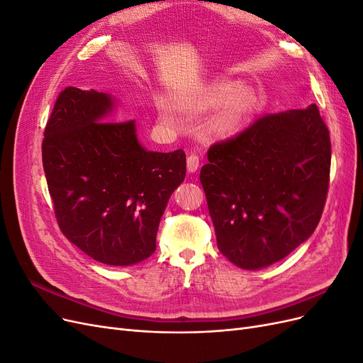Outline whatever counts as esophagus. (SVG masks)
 Instances as JSON below:
<instances>
[{"label": "esophagus", "instance_id": "obj_1", "mask_svg": "<svg viewBox=\"0 0 363 363\" xmlns=\"http://www.w3.org/2000/svg\"><path fill=\"white\" fill-rule=\"evenodd\" d=\"M200 168V157L196 152H191L188 156V171L189 172H196V169Z\"/></svg>", "mask_w": 363, "mask_h": 363}]
</instances>
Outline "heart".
Segmentation results:
<instances>
[{
    "instance_id": "b5f03b06",
    "label": "heart",
    "mask_w": 363,
    "mask_h": 363,
    "mask_svg": "<svg viewBox=\"0 0 363 363\" xmlns=\"http://www.w3.org/2000/svg\"><path fill=\"white\" fill-rule=\"evenodd\" d=\"M225 95H227L225 89H216L212 94L211 100L213 103H218V101H221ZM251 101H252V98H251L250 92H247V91L236 92L212 119L211 127L215 133L221 135V136L235 133V131L239 128L240 123H242V119L245 118L247 112L250 111ZM159 113H160V118L163 121H167V123H172L175 118L174 111L167 103L159 104Z\"/></svg>"
}]
</instances>
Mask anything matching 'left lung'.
<instances>
[{"mask_svg": "<svg viewBox=\"0 0 363 363\" xmlns=\"http://www.w3.org/2000/svg\"><path fill=\"white\" fill-rule=\"evenodd\" d=\"M200 172L219 251L267 268L315 232L330 179L332 144L315 104L269 113L207 151Z\"/></svg>", "mask_w": 363, "mask_h": 363, "instance_id": "obj_1", "label": "left lung"}]
</instances>
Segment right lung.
I'll return each instance as SVG.
<instances>
[{
	"instance_id": "1",
	"label": "right lung",
	"mask_w": 363,
	"mask_h": 363,
	"mask_svg": "<svg viewBox=\"0 0 363 363\" xmlns=\"http://www.w3.org/2000/svg\"><path fill=\"white\" fill-rule=\"evenodd\" d=\"M113 107L104 92L62 91L43 133L42 163L62 233L94 260L128 267L156 251L186 155L145 150L135 121L107 119Z\"/></svg>"
}]
</instances>
